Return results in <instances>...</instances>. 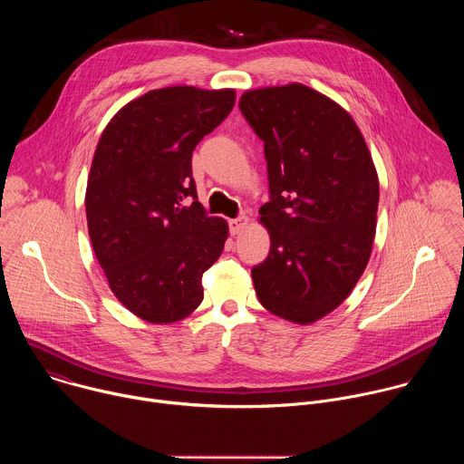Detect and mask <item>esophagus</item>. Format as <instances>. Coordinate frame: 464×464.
Segmentation results:
<instances>
[{
    "instance_id": "esophagus-1",
    "label": "esophagus",
    "mask_w": 464,
    "mask_h": 464,
    "mask_svg": "<svg viewBox=\"0 0 464 464\" xmlns=\"http://www.w3.org/2000/svg\"><path fill=\"white\" fill-rule=\"evenodd\" d=\"M247 217H238V218H233V220H229V231H231V235H238V233H242L244 231V227L247 226Z\"/></svg>"
}]
</instances>
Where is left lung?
Wrapping results in <instances>:
<instances>
[{
	"label": "left lung",
	"mask_w": 464,
	"mask_h": 464,
	"mask_svg": "<svg viewBox=\"0 0 464 464\" xmlns=\"http://www.w3.org/2000/svg\"><path fill=\"white\" fill-rule=\"evenodd\" d=\"M238 106L264 141L270 181L258 213L272 244L251 270L255 292L272 314L308 324L338 308L367 266L378 174L349 111L304 84L249 90Z\"/></svg>",
	"instance_id": "left-lung-1"
}]
</instances>
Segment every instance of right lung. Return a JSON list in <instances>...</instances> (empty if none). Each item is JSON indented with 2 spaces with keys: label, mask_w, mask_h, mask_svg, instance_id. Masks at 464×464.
<instances>
[{
  "label": "right lung",
  "mask_w": 464,
  "mask_h": 464,
  "mask_svg": "<svg viewBox=\"0 0 464 464\" xmlns=\"http://www.w3.org/2000/svg\"><path fill=\"white\" fill-rule=\"evenodd\" d=\"M233 106L235 90H152L122 106L99 140L86 188L92 246L115 297L145 321L192 314L224 251L227 222L198 202L190 161Z\"/></svg>",
  "instance_id": "obj_1"
}]
</instances>
